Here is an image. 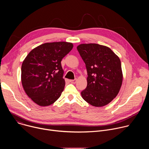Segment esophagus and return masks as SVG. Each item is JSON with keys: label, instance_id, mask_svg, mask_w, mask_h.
<instances>
[{"label": "esophagus", "instance_id": "obj_1", "mask_svg": "<svg viewBox=\"0 0 149 149\" xmlns=\"http://www.w3.org/2000/svg\"><path fill=\"white\" fill-rule=\"evenodd\" d=\"M77 79H71V80H70V82H71L72 84H75V83H76L77 82Z\"/></svg>", "mask_w": 149, "mask_h": 149}]
</instances>
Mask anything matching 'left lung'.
<instances>
[{"label": "left lung", "instance_id": "obj_1", "mask_svg": "<svg viewBox=\"0 0 149 149\" xmlns=\"http://www.w3.org/2000/svg\"><path fill=\"white\" fill-rule=\"evenodd\" d=\"M77 48L88 74L82 98L94 107L107 105L117 95L123 82L119 57L110 48L97 44H82Z\"/></svg>", "mask_w": 149, "mask_h": 149}]
</instances>
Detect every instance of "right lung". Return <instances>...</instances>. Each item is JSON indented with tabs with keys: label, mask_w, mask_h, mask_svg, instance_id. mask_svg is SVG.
<instances>
[{
	"label": "right lung",
	"mask_w": 149,
	"mask_h": 149,
	"mask_svg": "<svg viewBox=\"0 0 149 149\" xmlns=\"http://www.w3.org/2000/svg\"><path fill=\"white\" fill-rule=\"evenodd\" d=\"M73 48L67 42H48L33 49L21 68L23 88L36 104L45 107L54 103L65 87L62 58Z\"/></svg>",
	"instance_id": "1"
}]
</instances>
